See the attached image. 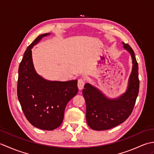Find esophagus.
I'll return each instance as SVG.
<instances>
[{"mask_svg": "<svg viewBox=\"0 0 154 154\" xmlns=\"http://www.w3.org/2000/svg\"><path fill=\"white\" fill-rule=\"evenodd\" d=\"M85 84V81L83 79H79L78 80V83H77V85L78 88H79V90H81L83 89Z\"/></svg>", "mask_w": 154, "mask_h": 154, "instance_id": "esophagus-1", "label": "esophagus"}]
</instances>
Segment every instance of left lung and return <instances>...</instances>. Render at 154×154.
I'll return each instance as SVG.
<instances>
[{"mask_svg":"<svg viewBox=\"0 0 154 154\" xmlns=\"http://www.w3.org/2000/svg\"><path fill=\"white\" fill-rule=\"evenodd\" d=\"M123 44L131 54L133 63L126 92L116 99L110 100L90 84L84 86L87 122L93 130H106L119 125L130 116L134 107L140 87L138 65L132 48L124 42Z\"/></svg>","mask_w":154,"mask_h":154,"instance_id":"8db88e82","label":"left lung"}]
</instances>
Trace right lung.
I'll return each mask as SVG.
<instances>
[{"label":"right lung","instance_id":"right-lung-1","mask_svg":"<svg viewBox=\"0 0 154 154\" xmlns=\"http://www.w3.org/2000/svg\"><path fill=\"white\" fill-rule=\"evenodd\" d=\"M49 34L39 35L24 52L18 68L17 95L23 112L32 125L53 130L63 122L65 106L78 93V87L77 80L50 81L35 72L31 49Z\"/></svg>","mask_w":154,"mask_h":154}]
</instances>
